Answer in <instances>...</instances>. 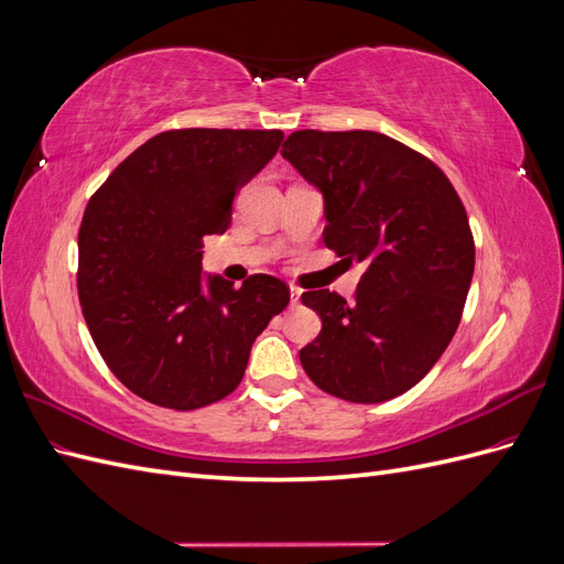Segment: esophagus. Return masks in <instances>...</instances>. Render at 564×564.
I'll return each mask as SVG.
<instances>
[{
  "label": "esophagus",
  "instance_id": "esophagus-1",
  "mask_svg": "<svg viewBox=\"0 0 564 564\" xmlns=\"http://www.w3.org/2000/svg\"><path fill=\"white\" fill-rule=\"evenodd\" d=\"M289 292H292V303H294V305H296V303H299V301H301V289H299V286H294V284H292V286H289Z\"/></svg>",
  "mask_w": 564,
  "mask_h": 564
}]
</instances>
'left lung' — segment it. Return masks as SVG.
<instances>
[{
    "instance_id": "1",
    "label": "left lung",
    "mask_w": 564,
    "mask_h": 564,
    "mask_svg": "<svg viewBox=\"0 0 564 564\" xmlns=\"http://www.w3.org/2000/svg\"><path fill=\"white\" fill-rule=\"evenodd\" d=\"M282 158L324 197V245L367 265L352 305L329 289L301 296L322 319L301 365L334 398H398L464 313L475 268L464 202L437 164L377 131H294Z\"/></svg>"
}]
</instances>
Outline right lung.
Listing matches in <instances>:
<instances>
[{
  "label": "right lung",
  "mask_w": 564,
  "mask_h": 564,
  "mask_svg": "<svg viewBox=\"0 0 564 564\" xmlns=\"http://www.w3.org/2000/svg\"><path fill=\"white\" fill-rule=\"evenodd\" d=\"M280 129L152 135L98 187L79 226L77 292L94 344L135 395L191 412L240 386L256 336L289 303L272 275L202 278V237L275 158Z\"/></svg>",
  "instance_id": "right-lung-1"
}]
</instances>
